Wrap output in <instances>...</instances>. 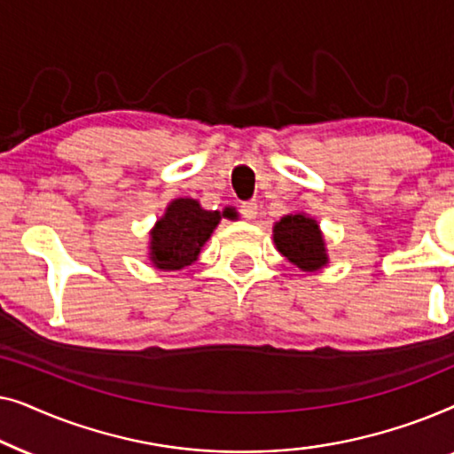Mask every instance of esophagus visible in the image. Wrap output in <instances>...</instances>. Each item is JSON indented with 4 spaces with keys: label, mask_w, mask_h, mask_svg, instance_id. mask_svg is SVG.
Returning a JSON list of instances; mask_svg holds the SVG:
<instances>
[{
    "label": "esophagus",
    "mask_w": 454,
    "mask_h": 454,
    "mask_svg": "<svg viewBox=\"0 0 454 454\" xmlns=\"http://www.w3.org/2000/svg\"><path fill=\"white\" fill-rule=\"evenodd\" d=\"M239 210H241V215H244L247 221L256 219V215H258V202H256V200H247V202H241Z\"/></svg>",
    "instance_id": "1"
}]
</instances>
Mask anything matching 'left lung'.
<instances>
[{
	"mask_svg": "<svg viewBox=\"0 0 454 454\" xmlns=\"http://www.w3.org/2000/svg\"><path fill=\"white\" fill-rule=\"evenodd\" d=\"M272 239L277 250L297 269L314 272L328 264L325 238L312 216L303 213L285 215L272 227Z\"/></svg>",
	"mask_w": 454,
	"mask_h": 454,
	"instance_id": "8db88e82",
	"label": "left lung"
}]
</instances>
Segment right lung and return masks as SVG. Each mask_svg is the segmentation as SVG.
Wrapping results in <instances>:
<instances>
[{"instance_id": "add662e5", "label": "right lung", "mask_w": 454, "mask_h": 454, "mask_svg": "<svg viewBox=\"0 0 454 454\" xmlns=\"http://www.w3.org/2000/svg\"><path fill=\"white\" fill-rule=\"evenodd\" d=\"M231 215V208L204 210L194 198H176L165 215L151 229L148 258L160 270H182L200 254L221 216Z\"/></svg>"}]
</instances>
